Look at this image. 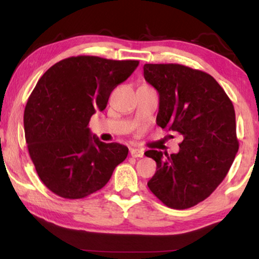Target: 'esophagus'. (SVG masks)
<instances>
[{
    "label": "esophagus",
    "instance_id": "esophagus-1",
    "mask_svg": "<svg viewBox=\"0 0 259 259\" xmlns=\"http://www.w3.org/2000/svg\"><path fill=\"white\" fill-rule=\"evenodd\" d=\"M130 154L133 157H143L144 151L139 150V148H130Z\"/></svg>",
    "mask_w": 259,
    "mask_h": 259
}]
</instances>
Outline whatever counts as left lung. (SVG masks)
Here are the masks:
<instances>
[{
  "mask_svg": "<svg viewBox=\"0 0 259 259\" xmlns=\"http://www.w3.org/2000/svg\"><path fill=\"white\" fill-rule=\"evenodd\" d=\"M144 77L160 96L157 125L183 137L176 154L145 153L156 162L147 186L166 207H194L223 182L239 150L233 104L211 75L184 65L145 64Z\"/></svg>",
  "mask_w": 259,
  "mask_h": 259,
  "instance_id": "8db88e82",
  "label": "left lung"
}]
</instances>
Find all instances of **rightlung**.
<instances>
[{"instance_id": "obj_1", "label": "right lung", "mask_w": 259, "mask_h": 259, "mask_svg": "<svg viewBox=\"0 0 259 259\" xmlns=\"http://www.w3.org/2000/svg\"><path fill=\"white\" fill-rule=\"evenodd\" d=\"M138 65V60L69 57L36 83L24 112L25 138L38 177L55 194L85 198L106 185L125 160L128 147L100 142L88 124Z\"/></svg>"}]
</instances>
